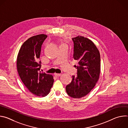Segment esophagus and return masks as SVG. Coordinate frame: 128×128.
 <instances>
[{"instance_id":"1","label":"esophagus","mask_w":128,"mask_h":128,"mask_svg":"<svg viewBox=\"0 0 128 128\" xmlns=\"http://www.w3.org/2000/svg\"><path fill=\"white\" fill-rule=\"evenodd\" d=\"M54 76H56V77H58V76H61V74H54Z\"/></svg>"}]
</instances>
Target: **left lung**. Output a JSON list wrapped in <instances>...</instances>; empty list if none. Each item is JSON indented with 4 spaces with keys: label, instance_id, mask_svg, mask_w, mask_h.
Instances as JSON below:
<instances>
[{
    "label": "left lung",
    "instance_id": "obj_1",
    "mask_svg": "<svg viewBox=\"0 0 128 128\" xmlns=\"http://www.w3.org/2000/svg\"><path fill=\"white\" fill-rule=\"evenodd\" d=\"M74 43L73 58L78 61L76 76H73L70 84L66 86L67 94L80 98L88 94L95 86L100 74V52L90 40L82 36L72 38Z\"/></svg>",
    "mask_w": 128,
    "mask_h": 128
}]
</instances>
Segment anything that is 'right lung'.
Returning <instances> with one entry per match:
<instances>
[{
    "mask_svg": "<svg viewBox=\"0 0 128 128\" xmlns=\"http://www.w3.org/2000/svg\"><path fill=\"white\" fill-rule=\"evenodd\" d=\"M47 36L42 34L30 38L22 45L17 56L18 74L28 90L37 96L48 95L54 81L52 75L39 72L41 48Z\"/></svg>",
    "mask_w": 128,
    "mask_h": 128,
    "instance_id": "obj_1",
    "label": "right lung"
}]
</instances>
